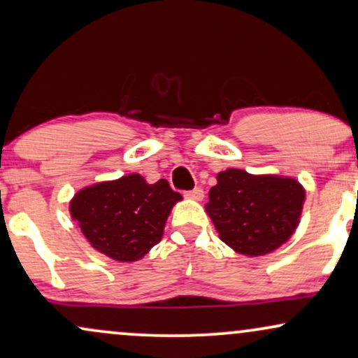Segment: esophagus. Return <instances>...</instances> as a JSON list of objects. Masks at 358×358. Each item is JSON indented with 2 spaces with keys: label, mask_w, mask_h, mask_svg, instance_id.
<instances>
[{
  "label": "esophagus",
  "mask_w": 358,
  "mask_h": 358,
  "mask_svg": "<svg viewBox=\"0 0 358 358\" xmlns=\"http://www.w3.org/2000/svg\"><path fill=\"white\" fill-rule=\"evenodd\" d=\"M185 196H187L188 200L200 201L203 200V196H205V192H203L201 188H194V189H189V192H185Z\"/></svg>",
  "instance_id": "obj_1"
}]
</instances>
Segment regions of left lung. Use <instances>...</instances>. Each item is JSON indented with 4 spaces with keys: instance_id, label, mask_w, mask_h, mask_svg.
Wrapping results in <instances>:
<instances>
[{
    "instance_id": "left-lung-1",
    "label": "left lung",
    "mask_w": 358,
    "mask_h": 358,
    "mask_svg": "<svg viewBox=\"0 0 358 358\" xmlns=\"http://www.w3.org/2000/svg\"><path fill=\"white\" fill-rule=\"evenodd\" d=\"M206 213L221 241L244 256H262L296 231L306 192L294 178L228 169L216 176Z\"/></svg>"
}]
</instances>
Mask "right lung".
I'll return each instance as SVG.
<instances>
[{
    "label": "right lung",
    "instance_id": "add662e5",
    "mask_svg": "<svg viewBox=\"0 0 358 358\" xmlns=\"http://www.w3.org/2000/svg\"><path fill=\"white\" fill-rule=\"evenodd\" d=\"M182 200L166 180L147 183L138 173L83 188L69 210L85 239L112 259H142L160 243L171 208Z\"/></svg>",
    "mask_w": 358,
    "mask_h": 358
}]
</instances>
